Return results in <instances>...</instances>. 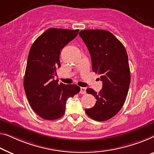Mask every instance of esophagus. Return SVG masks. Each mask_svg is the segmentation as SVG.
<instances>
[{"mask_svg":"<svg viewBox=\"0 0 154 154\" xmlns=\"http://www.w3.org/2000/svg\"><path fill=\"white\" fill-rule=\"evenodd\" d=\"M80 93H81V94H86V88H84V87H81V88H80Z\"/></svg>","mask_w":154,"mask_h":154,"instance_id":"1","label":"esophagus"}]
</instances>
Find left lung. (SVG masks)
I'll return each mask as SVG.
<instances>
[{
    "label": "left lung",
    "mask_w": 154,
    "mask_h": 154,
    "mask_svg": "<svg viewBox=\"0 0 154 154\" xmlns=\"http://www.w3.org/2000/svg\"><path fill=\"white\" fill-rule=\"evenodd\" d=\"M79 34L91 54L93 72L100 75L102 82L98 93L92 88L86 89V93L97 101L85 112L94 120L106 121L120 111L127 96L131 75L127 50L109 31L86 29Z\"/></svg>",
    "instance_id": "left-lung-1"
}]
</instances>
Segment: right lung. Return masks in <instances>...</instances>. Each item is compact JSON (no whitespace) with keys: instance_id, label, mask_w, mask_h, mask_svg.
I'll list each match as a JSON object with an SVG mask.
<instances>
[{"instance_id":"obj_1","label":"right lung","mask_w":154,"mask_h":154,"mask_svg":"<svg viewBox=\"0 0 154 154\" xmlns=\"http://www.w3.org/2000/svg\"><path fill=\"white\" fill-rule=\"evenodd\" d=\"M79 29L50 28L36 38L29 50L23 86L33 111L45 120L60 118L69 97L80 91L75 84H58L54 77L61 67L59 55Z\"/></svg>"}]
</instances>
